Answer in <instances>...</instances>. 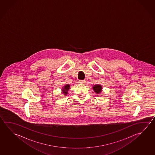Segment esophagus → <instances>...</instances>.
I'll return each instance as SVG.
<instances>
[{
	"instance_id": "34e87169",
	"label": "esophagus",
	"mask_w": 155,
	"mask_h": 155,
	"mask_svg": "<svg viewBox=\"0 0 155 155\" xmlns=\"http://www.w3.org/2000/svg\"><path fill=\"white\" fill-rule=\"evenodd\" d=\"M79 84H85V83H86V81H84V80H79Z\"/></svg>"
}]
</instances>
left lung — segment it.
Listing matches in <instances>:
<instances>
[{"label": "left lung", "instance_id": "8db88e82", "mask_svg": "<svg viewBox=\"0 0 155 155\" xmlns=\"http://www.w3.org/2000/svg\"><path fill=\"white\" fill-rule=\"evenodd\" d=\"M93 90L94 92H96V94H100L102 92V86L101 84H96L93 85Z\"/></svg>", "mask_w": 155, "mask_h": 155}]
</instances>
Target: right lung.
<instances>
[{
  "mask_svg": "<svg viewBox=\"0 0 155 155\" xmlns=\"http://www.w3.org/2000/svg\"><path fill=\"white\" fill-rule=\"evenodd\" d=\"M70 87H71L70 84H65L64 86L62 88V93L64 95H67L68 93V91L69 90Z\"/></svg>",
  "mask_w": 155,
  "mask_h": 155,
  "instance_id": "1",
  "label": "right lung"
}]
</instances>
